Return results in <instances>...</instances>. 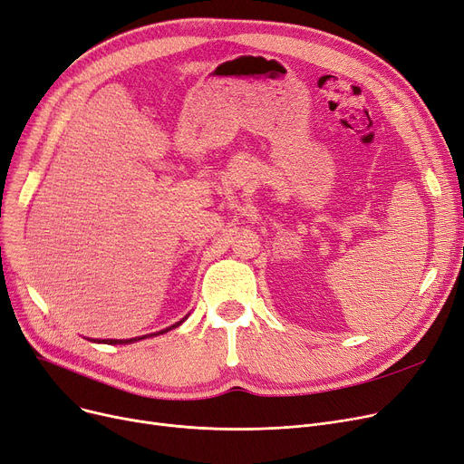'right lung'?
Masks as SVG:
<instances>
[{"label":"right lung","instance_id":"1","mask_svg":"<svg viewBox=\"0 0 464 464\" xmlns=\"http://www.w3.org/2000/svg\"><path fill=\"white\" fill-rule=\"evenodd\" d=\"M187 319V317H185ZM183 319V321H185ZM183 321H179V323H175V324H171L169 328H166V330H160L159 334H164V333H168V330H171V328H175V326H179ZM150 336H157V334H149V336H141V338H130V340H98V342H103V343H130V342H138V340H143V338H150ZM96 342V340H94Z\"/></svg>","mask_w":464,"mask_h":464}]
</instances>
